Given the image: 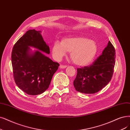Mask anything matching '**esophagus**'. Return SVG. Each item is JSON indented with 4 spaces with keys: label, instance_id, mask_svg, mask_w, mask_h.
Segmentation results:
<instances>
[{
    "label": "esophagus",
    "instance_id": "obj_1",
    "mask_svg": "<svg viewBox=\"0 0 130 130\" xmlns=\"http://www.w3.org/2000/svg\"><path fill=\"white\" fill-rule=\"evenodd\" d=\"M67 67L66 65H60V69H65Z\"/></svg>",
    "mask_w": 130,
    "mask_h": 130
}]
</instances>
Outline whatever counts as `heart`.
Masks as SVG:
<instances>
[{"instance_id": "1", "label": "heart", "mask_w": 130, "mask_h": 130, "mask_svg": "<svg viewBox=\"0 0 130 130\" xmlns=\"http://www.w3.org/2000/svg\"><path fill=\"white\" fill-rule=\"evenodd\" d=\"M96 42L84 37H68L61 43L56 42L51 48L52 54L56 59L60 60L70 52V58L74 63L80 66L87 65L92 62L98 52Z\"/></svg>"}]
</instances>
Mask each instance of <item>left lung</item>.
Masks as SVG:
<instances>
[{
  "label": "left lung",
  "mask_w": 130,
  "mask_h": 130,
  "mask_svg": "<svg viewBox=\"0 0 130 130\" xmlns=\"http://www.w3.org/2000/svg\"><path fill=\"white\" fill-rule=\"evenodd\" d=\"M115 49L109 41L102 55L89 66L77 69L73 81L76 91L85 94H94L106 86L111 80L115 65Z\"/></svg>",
  "instance_id": "8db88e82"
}]
</instances>
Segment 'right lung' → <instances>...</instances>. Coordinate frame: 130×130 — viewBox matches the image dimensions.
I'll return each instance as SVG.
<instances>
[{"instance_id": "add662e5", "label": "right lung", "mask_w": 130, "mask_h": 130, "mask_svg": "<svg viewBox=\"0 0 130 130\" xmlns=\"http://www.w3.org/2000/svg\"><path fill=\"white\" fill-rule=\"evenodd\" d=\"M41 32L35 29L28 30L14 44L12 52L14 81L19 88L30 95L45 92L59 66L41 52L50 54L49 46ZM30 47L39 50L32 53Z\"/></svg>"}]
</instances>
